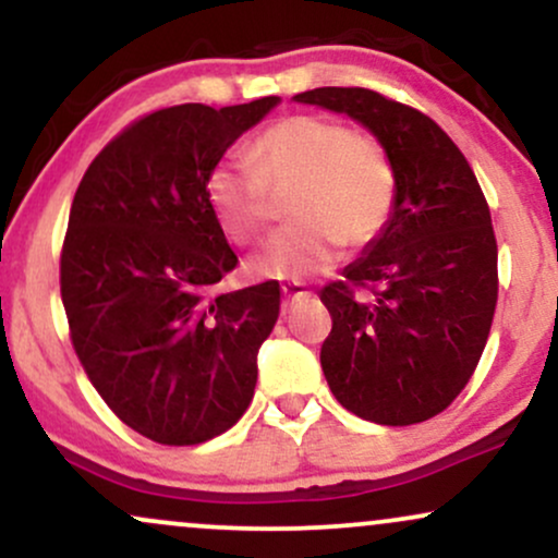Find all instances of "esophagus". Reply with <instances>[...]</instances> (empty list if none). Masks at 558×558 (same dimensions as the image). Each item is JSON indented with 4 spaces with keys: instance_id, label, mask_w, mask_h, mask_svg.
<instances>
[{
    "instance_id": "34e87169",
    "label": "esophagus",
    "mask_w": 558,
    "mask_h": 558,
    "mask_svg": "<svg viewBox=\"0 0 558 558\" xmlns=\"http://www.w3.org/2000/svg\"><path fill=\"white\" fill-rule=\"evenodd\" d=\"M280 291H283V301H286V306H291V304H296L299 299H306L310 296V288H306L304 283H299V280H288V283H283L280 286Z\"/></svg>"
}]
</instances>
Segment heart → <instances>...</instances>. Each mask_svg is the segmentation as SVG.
<instances>
[{
	"label": "heart",
	"mask_w": 558,
	"mask_h": 558,
	"mask_svg": "<svg viewBox=\"0 0 558 558\" xmlns=\"http://www.w3.org/2000/svg\"><path fill=\"white\" fill-rule=\"evenodd\" d=\"M288 196L291 226L248 259L259 278L304 280L330 270L345 246H364L388 226L396 172L383 146L341 120L291 114L254 138L248 162L222 159L207 175L213 215L235 243L257 241L272 196Z\"/></svg>",
	"instance_id": "heart-1"
}]
</instances>
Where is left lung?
I'll list each match as a JSON object with an SVG mask.
<instances>
[{"instance_id": "left-lung-1", "label": "left lung", "mask_w": 558, "mask_h": 558, "mask_svg": "<svg viewBox=\"0 0 558 558\" xmlns=\"http://www.w3.org/2000/svg\"><path fill=\"white\" fill-rule=\"evenodd\" d=\"M293 101L349 114L396 172L388 226L325 286L332 330L319 362L341 407L377 425L440 414L475 373L498 299L490 209L462 151L427 114L369 88H312ZM367 287V298L355 288Z\"/></svg>"}]
</instances>
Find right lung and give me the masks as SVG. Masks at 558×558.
I'll return each instance as SVG.
<instances>
[{
    "label": "right lung",
    "instance_id": "add662e5",
    "mask_svg": "<svg viewBox=\"0 0 558 558\" xmlns=\"http://www.w3.org/2000/svg\"><path fill=\"white\" fill-rule=\"evenodd\" d=\"M278 105L146 114L75 191L60 259L70 338L107 407L157 444H204L252 403L280 288L215 293L239 257L209 209L207 175Z\"/></svg>",
    "mask_w": 558,
    "mask_h": 558
}]
</instances>
